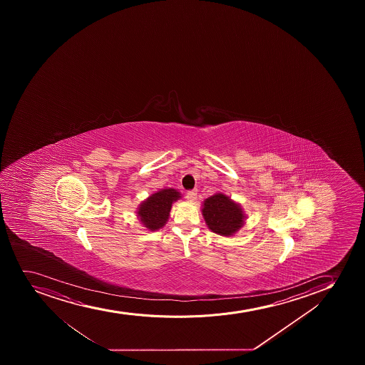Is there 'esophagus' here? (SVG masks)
<instances>
[{
	"mask_svg": "<svg viewBox=\"0 0 365 365\" xmlns=\"http://www.w3.org/2000/svg\"><path fill=\"white\" fill-rule=\"evenodd\" d=\"M196 199H197V192L196 190L187 192V200H188L189 202H194Z\"/></svg>",
	"mask_w": 365,
	"mask_h": 365,
	"instance_id": "esophagus-1",
	"label": "esophagus"
}]
</instances>
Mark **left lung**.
I'll list each match as a JSON object with an SVG mask.
<instances>
[{
    "mask_svg": "<svg viewBox=\"0 0 365 365\" xmlns=\"http://www.w3.org/2000/svg\"><path fill=\"white\" fill-rule=\"evenodd\" d=\"M201 212L207 227L214 233L227 238L233 237L247 219L240 203L224 192H215L207 197L203 201Z\"/></svg>",
    "mask_w": 365,
    "mask_h": 365,
    "instance_id": "1",
    "label": "left lung"
}]
</instances>
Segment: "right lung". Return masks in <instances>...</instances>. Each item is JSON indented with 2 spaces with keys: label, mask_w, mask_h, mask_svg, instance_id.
<instances>
[{
  "label": "right lung",
  "mask_w": 365,
  "mask_h": 365,
  "mask_svg": "<svg viewBox=\"0 0 365 365\" xmlns=\"http://www.w3.org/2000/svg\"><path fill=\"white\" fill-rule=\"evenodd\" d=\"M180 199L182 194L177 189H158L138 206V220L148 231H159L169 220L173 203Z\"/></svg>",
  "instance_id": "right-lung-1"
}]
</instances>
